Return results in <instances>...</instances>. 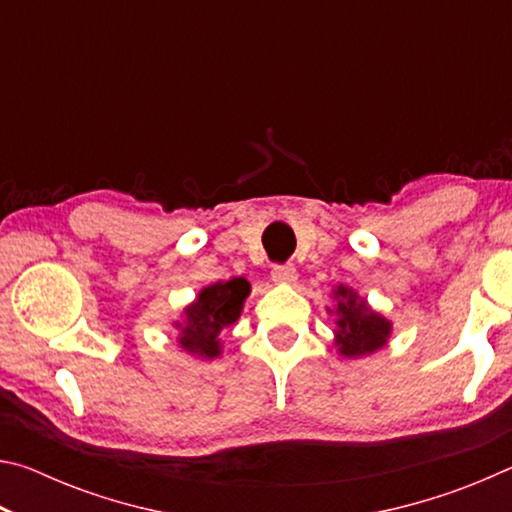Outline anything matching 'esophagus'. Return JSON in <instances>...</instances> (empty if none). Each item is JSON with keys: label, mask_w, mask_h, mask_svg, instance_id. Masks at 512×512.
Here are the masks:
<instances>
[{"label": "esophagus", "mask_w": 512, "mask_h": 512, "mask_svg": "<svg viewBox=\"0 0 512 512\" xmlns=\"http://www.w3.org/2000/svg\"><path fill=\"white\" fill-rule=\"evenodd\" d=\"M271 280L275 284H293L298 280V273L296 268H293L291 264H282V266H273L271 271Z\"/></svg>", "instance_id": "obj_1"}]
</instances>
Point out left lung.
<instances>
[{"label":"left lung","instance_id":"8db88e82","mask_svg":"<svg viewBox=\"0 0 512 512\" xmlns=\"http://www.w3.org/2000/svg\"><path fill=\"white\" fill-rule=\"evenodd\" d=\"M332 300L334 307H327V314L334 316V348L343 359L370 357L386 348L393 334V320L372 309L348 284H336Z\"/></svg>","mask_w":512,"mask_h":512}]
</instances>
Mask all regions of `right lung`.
<instances>
[{
    "instance_id": "add662e5",
    "label": "right lung",
    "mask_w": 512,
    "mask_h": 512,
    "mask_svg": "<svg viewBox=\"0 0 512 512\" xmlns=\"http://www.w3.org/2000/svg\"><path fill=\"white\" fill-rule=\"evenodd\" d=\"M248 296L250 282L246 277L212 282L198 291L196 298L180 311V318L171 323L178 332L180 352L201 361L219 359L223 354L221 332L237 323Z\"/></svg>"
}]
</instances>
